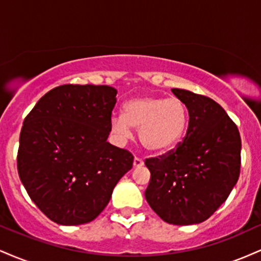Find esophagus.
Masks as SVG:
<instances>
[{
  "instance_id": "1",
  "label": "esophagus",
  "mask_w": 261,
  "mask_h": 261,
  "mask_svg": "<svg viewBox=\"0 0 261 261\" xmlns=\"http://www.w3.org/2000/svg\"><path fill=\"white\" fill-rule=\"evenodd\" d=\"M142 166H143V161L139 157H135V160H134V167H135V168H141Z\"/></svg>"
}]
</instances>
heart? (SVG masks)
Here are the masks:
<instances>
[{
    "label": "heart",
    "mask_w": 261,
    "mask_h": 261,
    "mask_svg": "<svg viewBox=\"0 0 261 261\" xmlns=\"http://www.w3.org/2000/svg\"><path fill=\"white\" fill-rule=\"evenodd\" d=\"M188 125V110L181 100L161 97H140L128 100L124 114L110 120L112 133L119 140L131 137V127L139 128L141 145L147 151L164 153L181 140Z\"/></svg>",
    "instance_id": "1"
}]
</instances>
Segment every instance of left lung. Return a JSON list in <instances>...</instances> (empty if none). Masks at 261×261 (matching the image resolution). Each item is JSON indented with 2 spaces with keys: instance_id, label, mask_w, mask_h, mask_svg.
I'll list each match as a JSON object with an SVG mask.
<instances>
[{
  "instance_id": "obj_1",
  "label": "left lung",
  "mask_w": 261,
  "mask_h": 261,
  "mask_svg": "<svg viewBox=\"0 0 261 261\" xmlns=\"http://www.w3.org/2000/svg\"><path fill=\"white\" fill-rule=\"evenodd\" d=\"M172 92L187 107L188 130L175 148L145 161L151 172L145 196L162 220L188 226L206 221L227 200L241 173L242 141L234 121L214 99Z\"/></svg>"
}]
</instances>
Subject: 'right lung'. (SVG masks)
I'll return each mask as SVG.
<instances>
[{
  "mask_svg": "<svg viewBox=\"0 0 261 261\" xmlns=\"http://www.w3.org/2000/svg\"><path fill=\"white\" fill-rule=\"evenodd\" d=\"M116 93L109 86H59L25 116L18 174L33 202L54 222H91L133 168V153L107 142Z\"/></svg>",
  "mask_w": 261,
  "mask_h": 261,
  "instance_id": "1",
  "label": "right lung"
}]
</instances>
